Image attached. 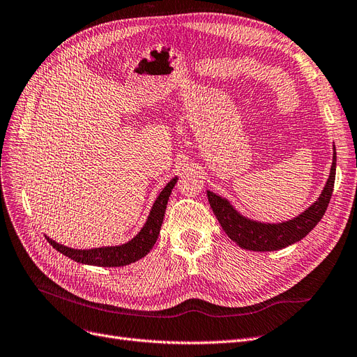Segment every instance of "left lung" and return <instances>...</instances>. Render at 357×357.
I'll return each mask as SVG.
<instances>
[{
    "label": "left lung",
    "mask_w": 357,
    "mask_h": 357,
    "mask_svg": "<svg viewBox=\"0 0 357 357\" xmlns=\"http://www.w3.org/2000/svg\"><path fill=\"white\" fill-rule=\"evenodd\" d=\"M335 171H337V150L333 146L331 172L319 198L296 218L280 223H265L247 218L234 207L231 201L211 190H207V197L222 229L232 241L245 250L274 252L301 241L320 222L332 197Z\"/></svg>",
    "instance_id": "obj_1"
}]
</instances>
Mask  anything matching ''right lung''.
<instances>
[{
  "instance_id": "1",
  "label": "right lung",
  "mask_w": 357,
  "mask_h": 357,
  "mask_svg": "<svg viewBox=\"0 0 357 357\" xmlns=\"http://www.w3.org/2000/svg\"><path fill=\"white\" fill-rule=\"evenodd\" d=\"M178 177L171 178L167 186L160 190L156 201L152 205L147 220L139 232L121 245H105V247H95V248H73L68 245H63L52 240L50 236L46 235L49 244L56 248V250L73 261L84 264V265H93V266H125L132 262H137L138 259L144 257L152 247L155 245L158 235L160 231L162 222H164V215L167 210V204L171 195L172 188L176 186Z\"/></svg>"
}]
</instances>
